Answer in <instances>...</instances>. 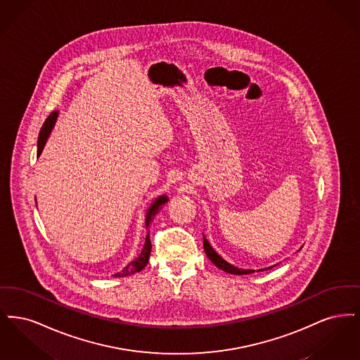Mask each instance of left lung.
I'll return each instance as SVG.
<instances>
[{
	"instance_id": "obj_1",
	"label": "left lung",
	"mask_w": 360,
	"mask_h": 360,
	"mask_svg": "<svg viewBox=\"0 0 360 360\" xmlns=\"http://www.w3.org/2000/svg\"><path fill=\"white\" fill-rule=\"evenodd\" d=\"M204 250H205L206 257H209L219 269H221L225 273H228V274H235V275H244V274H251V273H254V270H245V269H239V267H235V266H232L231 263H228L226 260H224L223 257H220L214 250H213V247L210 245V243L206 240L205 236H204ZM271 267H274V266H271ZM271 267H267V269H260V270H257V271H263V270H270Z\"/></svg>"
}]
</instances>
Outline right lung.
I'll return each instance as SVG.
<instances>
[{
	"mask_svg": "<svg viewBox=\"0 0 360 360\" xmlns=\"http://www.w3.org/2000/svg\"><path fill=\"white\" fill-rule=\"evenodd\" d=\"M58 113H59L58 110H53L51 115L47 117V120L44 121V124H43V127H41V129H40L39 139H37V156H40L43 148H44V146H46V143H47V140H49V137L51 135L53 125H55L56 119H58ZM167 201H169V197H167L166 194L159 195L158 198H155L154 201H153V204L147 209V213H146V228L150 226V224L153 223L155 216L160 212L162 206H163V204H166ZM151 248H153V245H151L150 231H148V232H147V236H146L144 247H143L140 255H139L136 259H134L132 262H129L121 271L113 274V276H116V278L129 276V275L141 271V270L147 266V263H148L150 254H151Z\"/></svg>",
	"mask_w": 360,
	"mask_h": 360,
	"instance_id": "right-lung-1",
	"label": "right lung"
}]
</instances>
